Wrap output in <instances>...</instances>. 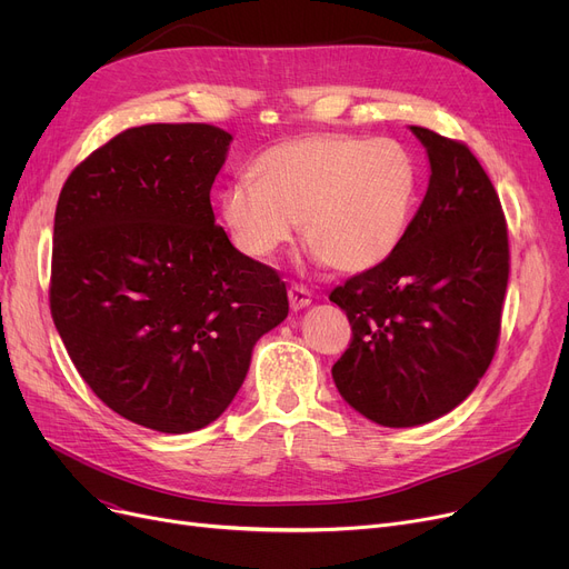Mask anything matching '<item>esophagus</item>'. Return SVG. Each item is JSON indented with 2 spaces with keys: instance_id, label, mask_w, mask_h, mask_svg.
<instances>
[{
  "instance_id": "obj_1",
  "label": "esophagus",
  "mask_w": 569,
  "mask_h": 569,
  "mask_svg": "<svg viewBox=\"0 0 569 569\" xmlns=\"http://www.w3.org/2000/svg\"><path fill=\"white\" fill-rule=\"evenodd\" d=\"M288 300H290V309H292V311L307 309V307L311 305V290H309L307 286L295 283V286H290V290H288Z\"/></svg>"
}]
</instances>
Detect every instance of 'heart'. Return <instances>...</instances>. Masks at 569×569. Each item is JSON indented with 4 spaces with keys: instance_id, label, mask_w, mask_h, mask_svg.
Returning <instances> with one entry per match:
<instances>
[{
    "instance_id": "b5f03b06",
    "label": "heart",
    "mask_w": 569,
    "mask_h": 569,
    "mask_svg": "<svg viewBox=\"0 0 569 569\" xmlns=\"http://www.w3.org/2000/svg\"><path fill=\"white\" fill-rule=\"evenodd\" d=\"M251 177L219 193L221 221L239 251L272 258L302 221L313 258L350 274L382 264L399 249L417 196L415 159L390 138H290L260 152Z\"/></svg>"
}]
</instances>
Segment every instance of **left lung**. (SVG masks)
Masks as SVG:
<instances>
[{"instance_id": "left-lung-1", "label": "left lung", "mask_w": 569, "mask_h": 569, "mask_svg": "<svg viewBox=\"0 0 569 569\" xmlns=\"http://www.w3.org/2000/svg\"><path fill=\"white\" fill-rule=\"evenodd\" d=\"M427 147V196L382 264L337 286L352 337L332 378L382 427L427 425L489 369L510 279L500 198L468 144L410 127Z\"/></svg>"}]
</instances>
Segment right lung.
Listing matches in <instances>:
<instances>
[{"instance_id": "add662e5", "label": "right lung", "mask_w": 569, "mask_h": 569, "mask_svg": "<svg viewBox=\"0 0 569 569\" xmlns=\"http://www.w3.org/2000/svg\"><path fill=\"white\" fill-rule=\"evenodd\" d=\"M232 136L127 129L57 200L50 313L71 362L117 415L161 433L214 422L256 341L288 316L279 272L239 253L209 202Z\"/></svg>"}]
</instances>
